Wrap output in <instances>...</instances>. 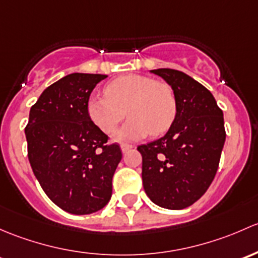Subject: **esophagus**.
<instances>
[{
  "label": "esophagus",
  "instance_id": "1",
  "mask_svg": "<svg viewBox=\"0 0 258 258\" xmlns=\"http://www.w3.org/2000/svg\"><path fill=\"white\" fill-rule=\"evenodd\" d=\"M120 149L123 153H126V151H129L130 149H133V145H129V144H121L120 145Z\"/></svg>",
  "mask_w": 258,
  "mask_h": 258
}]
</instances>
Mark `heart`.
<instances>
[{"label": "heart", "instance_id": "b5f03b06", "mask_svg": "<svg viewBox=\"0 0 258 258\" xmlns=\"http://www.w3.org/2000/svg\"><path fill=\"white\" fill-rule=\"evenodd\" d=\"M104 97L92 95L87 103L90 120L109 134L129 115L115 133L116 140H135L163 134L174 123L177 111L174 89L166 82L142 74H128L109 82Z\"/></svg>", "mask_w": 258, "mask_h": 258}]
</instances>
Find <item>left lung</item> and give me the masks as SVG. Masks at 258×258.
Returning <instances> with one entry per match:
<instances>
[{
    "instance_id": "left-lung-1",
    "label": "left lung",
    "mask_w": 258,
    "mask_h": 258,
    "mask_svg": "<svg viewBox=\"0 0 258 258\" xmlns=\"http://www.w3.org/2000/svg\"><path fill=\"white\" fill-rule=\"evenodd\" d=\"M174 89L177 111L163 138L138 147L145 192L164 209L181 210L206 192L219 168L226 132L214 95L187 74L153 70Z\"/></svg>"
}]
</instances>
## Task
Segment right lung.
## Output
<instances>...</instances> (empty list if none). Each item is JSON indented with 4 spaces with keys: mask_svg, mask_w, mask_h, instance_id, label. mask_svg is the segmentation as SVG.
<instances>
[{
    "mask_svg": "<svg viewBox=\"0 0 258 258\" xmlns=\"http://www.w3.org/2000/svg\"><path fill=\"white\" fill-rule=\"evenodd\" d=\"M104 74L72 73L43 90L25 129L28 160L46 195L74 215L99 211L111 198L118 144L90 120L87 103Z\"/></svg>",
    "mask_w": 258,
    "mask_h": 258,
    "instance_id": "1",
    "label": "right lung"
}]
</instances>
